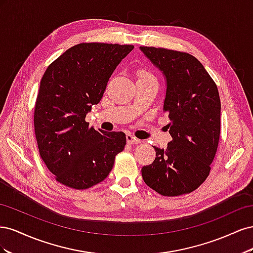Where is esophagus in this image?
<instances>
[{
	"label": "esophagus",
	"instance_id": "34e87169",
	"mask_svg": "<svg viewBox=\"0 0 253 253\" xmlns=\"http://www.w3.org/2000/svg\"><path fill=\"white\" fill-rule=\"evenodd\" d=\"M126 141H127V143H129V144H132V143H139V142H140L139 139L135 138V137H134L133 135H131V134H126Z\"/></svg>",
	"mask_w": 253,
	"mask_h": 253
}]
</instances>
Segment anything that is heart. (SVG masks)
Instances as JSON below:
<instances>
[{
    "label": "heart",
    "instance_id": "1",
    "mask_svg": "<svg viewBox=\"0 0 253 253\" xmlns=\"http://www.w3.org/2000/svg\"><path fill=\"white\" fill-rule=\"evenodd\" d=\"M138 75L140 76V78H147V77H152V76H151L150 74L145 73V72H139V74H138Z\"/></svg>",
    "mask_w": 253,
    "mask_h": 253
}]
</instances>
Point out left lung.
Masks as SVG:
<instances>
[{"instance_id":"obj_1","label":"left lung","mask_w":253,"mask_h":253,"mask_svg":"<svg viewBox=\"0 0 253 253\" xmlns=\"http://www.w3.org/2000/svg\"><path fill=\"white\" fill-rule=\"evenodd\" d=\"M166 80L164 111L172 140L154 147L156 158L141 169L147 185L164 196L196 190L208 177L220 133V100L215 82L192 55L140 46Z\"/></svg>"}]
</instances>
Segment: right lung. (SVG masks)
<instances>
[{
    "label": "right lung",
    "mask_w": 253,
    "mask_h": 253,
    "mask_svg": "<svg viewBox=\"0 0 253 253\" xmlns=\"http://www.w3.org/2000/svg\"><path fill=\"white\" fill-rule=\"evenodd\" d=\"M133 45L81 43L47 67L35 108L40 155L63 185L83 190L104 180L115 156L126 147V134L95 129L85 121L100 102L112 74Z\"/></svg>",
    "instance_id": "obj_1"
}]
</instances>
